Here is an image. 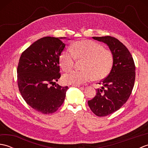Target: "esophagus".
Listing matches in <instances>:
<instances>
[{
    "label": "esophagus",
    "instance_id": "obj_1",
    "mask_svg": "<svg viewBox=\"0 0 148 148\" xmlns=\"http://www.w3.org/2000/svg\"><path fill=\"white\" fill-rule=\"evenodd\" d=\"M68 86L69 88L71 87H80V85H76V84H69Z\"/></svg>",
    "mask_w": 148,
    "mask_h": 148
}]
</instances>
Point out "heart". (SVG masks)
Here are the masks:
<instances>
[{
    "label": "heart",
    "instance_id": "1",
    "mask_svg": "<svg viewBox=\"0 0 148 148\" xmlns=\"http://www.w3.org/2000/svg\"><path fill=\"white\" fill-rule=\"evenodd\" d=\"M76 59H84L82 71H72L63 76L65 83L79 85L94 79L105 78L111 72L113 65V55L100 43L89 40L74 42L71 51L65 50L60 56V65L64 71L74 67Z\"/></svg>",
    "mask_w": 148,
    "mask_h": 148
}]
</instances>
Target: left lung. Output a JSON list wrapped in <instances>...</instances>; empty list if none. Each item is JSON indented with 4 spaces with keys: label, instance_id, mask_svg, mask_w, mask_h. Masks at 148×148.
Segmentation results:
<instances>
[{
    "label": "left lung",
    "instance_id": "obj_1",
    "mask_svg": "<svg viewBox=\"0 0 148 148\" xmlns=\"http://www.w3.org/2000/svg\"><path fill=\"white\" fill-rule=\"evenodd\" d=\"M108 45L113 55V65L109 75L99 83L95 97L88 100L95 115L106 116L120 109L129 98L134 86L136 67L130 53L123 44L111 36L93 37Z\"/></svg>",
    "mask_w": 148,
    "mask_h": 148
}]
</instances>
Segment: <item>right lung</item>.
Here are the masks:
<instances>
[{
    "label": "right lung",
    "instance_id": "add662e5",
    "mask_svg": "<svg viewBox=\"0 0 148 148\" xmlns=\"http://www.w3.org/2000/svg\"><path fill=\"white\" fill-rule=\"evenodd\" d=\"M62 39L66 37L40 38L22 53L19 60L17 76L21 95L31 108L42 114L57 111L69 89L55 82L61 76L60 56L65 47Z\"/></svg>",
    "mask_w": 148,
    "mask_h": 148
}]
</instances>
